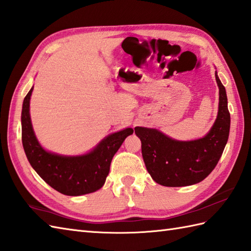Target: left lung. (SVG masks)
<instances>
[{"label": "left lung", "mask_w": 251, "mask_h": 251, "mask_svg": "<svg viewBox=\"0 0 251 251\" xmlns=\"http://www.w3.org/2000/svg\"><path fill=\"white\" fill-rule=\"evenodd\" d=\"M219 87V109L214 125L200 139L180 141L161 130L136 127L141 140V152L147 170L156 183L164 186H185L201 182L219 162L230 134L227 97L216 71Z\"/></svg>", "instance_id": "8db88e82"}]
</instances>
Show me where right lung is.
I'll use <instances>...</instances> for the list:
<instances>
[{"label":"right lung","mask_w":251,"mask_h":251,"mask_svg":"<svg viewBox=\"0 0 251 251\" xmlns=\"http://www.w3.org/2000/svg\"><path fill=\"white\" fill-rule=\"evenodd\" d=\"M32 87L24 99L21 111V138L24 150L36 174L52 189L69 196L93 193L102 188L114 154L126 137L134 132L125 128L103 138L92 151L82 155H60L50 152L36 139L30 117Z\"/></svg>","instance_id":"1"}]
</instances>
